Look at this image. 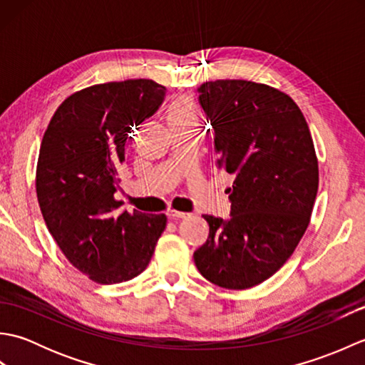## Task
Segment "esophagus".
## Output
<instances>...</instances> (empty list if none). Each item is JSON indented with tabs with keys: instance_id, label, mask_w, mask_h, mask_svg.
Instances as JSON below:
<instances>
[{
	"instance_id": "1",
	"label": "esophagus",
	"mask_w": 365,
	"mask_h": 365,
	"mask_svg": "<svg viewBox=\"0 0 365 365\" xmlns=\"http://www.w3.org/2000/svg\"><path fill=\"white\" fill-rule=\"evenodd\" d=\"M166 215L169 216V218H173V220H183V218H188V216H190V213L177 212V210H173V208H170V210H168Z\"/></svg>"
}]
</instances>
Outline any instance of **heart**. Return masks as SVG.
<instances>
[{
  "instance_id": "b5f03b06",
  "label": "heart",
  "mask_w": 365,
  "mask_h": 365,
  "mask_svg": "<svg viewBox=\"0 0 365 365\" xmlns=\"http://www.w3.org/2000/svg\"><path fill=\"white\" fill-rule=\"evenodd\" d=\"M165 115L170 131L195 128L197 123L196 105L188 97H175L166 105Z\"/></svg>"
}]
</instances>
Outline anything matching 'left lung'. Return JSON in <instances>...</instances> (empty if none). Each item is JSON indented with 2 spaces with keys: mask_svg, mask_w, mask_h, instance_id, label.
<instances>
[{
  "mask_svg": "<svg viewBox=\"0 0 365 365\" xmlns=\"http://www.w3.org/2000/svg\"><path fill=\"white\" fill-rule=\"evenodd\" d=\"M218 168L235 175L230 218L204 215L207 242L195 263L207 281L245 290L289 260L311 221L319 160L307 122L285 92L246 80L200 84Z\"/></svg>",
  "mask_w": 365,
  "mask_h": 365,
  "instance_id": "1",
  "label": "left lung"
}]
</instances>
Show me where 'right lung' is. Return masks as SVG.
Returning <instances> with one entry per match:
<instances>
[{"instance_id": "right-lung-1", "label": "right lung", "mask_w": 365, "mask_h": 365, "mask_svg": "<svg viewBox=\"0 0 365 365\" xmlns=\"http://www.w3.org/2000/svg\"><path fill=\"white\" fill-rule=\"evenodd\" d=\"M165 91L152 80L94 84L68 96L43 133L38 207L67 260L94 282L141 274L166 229V215L120 213L114 197L130 133L158 110Z\"/></svg>"}]
</instances>
